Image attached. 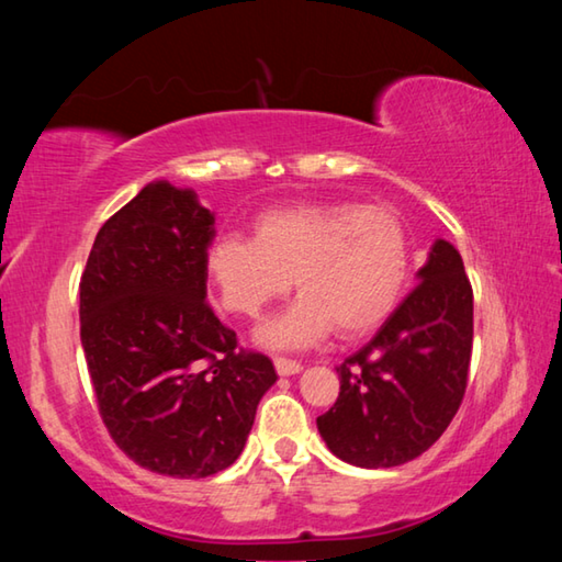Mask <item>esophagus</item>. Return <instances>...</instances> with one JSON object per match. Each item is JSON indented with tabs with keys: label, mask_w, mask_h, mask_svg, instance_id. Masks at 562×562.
Returning <instances> with one entry per match:
<instances>
[{
	"label": "esophagus",
	"mask_w": 562,
	"mask_h": 562,
	"mask_svg": "<svg viewBox=\"0 0 562 562\" xmlns=\"http://www.w3.org/2000/svg\"><path fill=\"white\" fill-rule=\"evenodd\" d=\"M274 369H278L280 376H292L302 372V364L294 359H284V357H274Z\"/></svg>",
	"instance_id": "1"
}]
</instances>
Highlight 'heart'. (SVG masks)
Wrapping results in <instances>:
<instances>
[{
    "label": "heart",
    "instance_id": "1",
    "mask_svg": "<svg viewBox=\"0 0 562 562\" xmlns=\"http://www.w3.org/2000/svg\"><path fill=\"white\" fill-rule=\"evenodd\" d=\"M255 237L217 235L205 255L217 302L237 317H258L297 282L288 312L265 322L258 339L300 349L327 337L355 339L392 315L408 274V240L382 205L297 203L255 217Z\"/></svg>",
    "mask_w": 562,
    "mask_h": 562
}]
</instances>
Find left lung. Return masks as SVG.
I'll return each mask as SVG.
<instances>
[{
  "mask_svg": "<svg viewBox=\"0 0 562 562\" xmlns=\"http://www.w3.org/2000/svg\"><path fill=\"white\" fill-rule=\"evenodd\" d=\"M416 278L372 341L337 367L339 396L317 416L327 449L359 469H392L431 449L465 392L473 290L459 250L436 240Z\"/></svg>",
  "mask_w": 562,
  "mask_h": 562,
  "instance_id": "left-lung-1",
  "label": "left lung"
}]
</instances>
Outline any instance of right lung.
<instances>
[{
    "mask_svg": "<svg viewBox=\"0 0 562 562\" xmlns=\"http://www.w3.org/2000/svg\"><path fill=\"white\" fill-rule=\"evenodd\" d=\"M215 215L195 190L154 180L111 215L79 284L81 347L99 414L144 469L205 479L243 453L278 382L207 307Z\"/></svg>",
    "mask_w": 562,
    "mask_h": 562,
    "instance_id": "right-lung-1",
    "label": "right lung"
}]
</instances>
